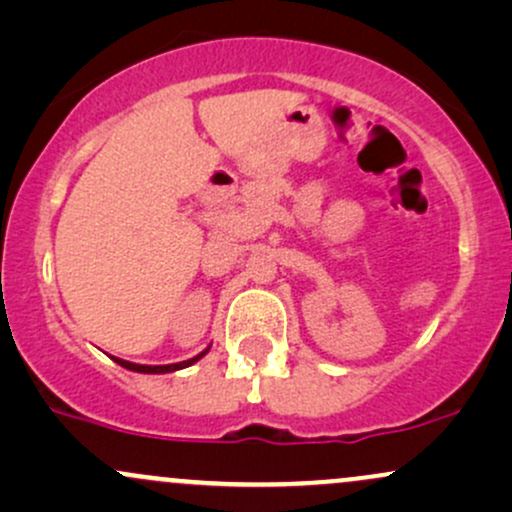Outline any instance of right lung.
<instances>
[{
  "instance_id": "right-lung-1",
  "label": "right lung",
  "mask_w": 512,
  "mask_h": 512,
  "mask_svg": "<svg viewBox=\"0 0 512 512\" xmlns=\"http://www.w3.org/2000/svg\"><path fill=\"white\" fill-rule=\"evenodd\" d=\"M207 351H209V346H207V349L202 351V354H197L195 358H187V361H180V363H168V366H142V363L122 361V358H117V356H110V358H113L115 363H120L122 368H127V370H134V373H173V370L187 368V366H192V363H197L199 358H202L204 354H207Z\"/></svg>"
}]
</instances>
